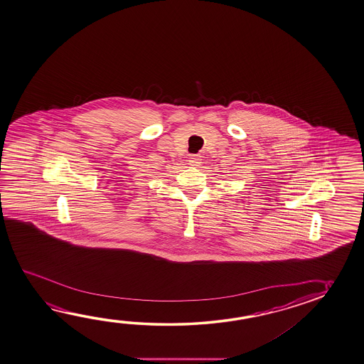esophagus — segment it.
I'll use <instances>...</instances> for the list:
<instances>
[{
  "label": "esophagus",
  "instance_id": "esophagus-1",
  "mask_svg": "<svg viewBox=\"0 0 364 364\" xmlns=\"http://www.w3.org/2000/svg\"><path fill=\"white\" fill-rule=\"evenodd\" d=\"M201 163V156L199 155H191L189 158V164L191 166H198Z\"/></svg>",
  "mask_w": 364,
  "mask_h": 364
}]
</instances>
